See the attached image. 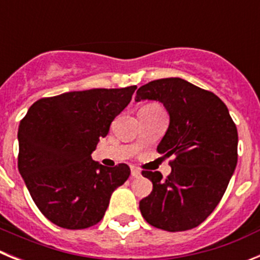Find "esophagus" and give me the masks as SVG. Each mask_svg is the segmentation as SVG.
Returning a JSON list of instances; mask_svg holds the SVG:
<instances>
[{
	"mask_svg": "<svg viewBox=\"0 0 260 260\" xmlns=\"http://www.w3.org/2000/svg\"><path fill=\"white\" fill-rule=\"evenodd\" d=\"M132 177L133 178H138V177H141V172L138 171L137 168H132Z\"/></svg>",
	"mask_w": 260,
	"mask_h": 260,
	"instance_id": "obj_1",
	"label": "esophagus"
}]
</instances>
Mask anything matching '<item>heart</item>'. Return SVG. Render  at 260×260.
Returning <instances> with one entry per match:
<instances>
[{
	"label": "heart",
	"mask_w": 260,
	"mask_h": 260,
	"mask_svg": "<svg viewBox=\"0 0 260 260\" xmlns=\"http://www.w3.org/2000/svg\"><path fill=\"white\" fill-rule=\"evenodd\" d=\"M153 107H155V105H153Z\"/></svg>",
	"instance_id": "b5f03b06"
}]
</instances>
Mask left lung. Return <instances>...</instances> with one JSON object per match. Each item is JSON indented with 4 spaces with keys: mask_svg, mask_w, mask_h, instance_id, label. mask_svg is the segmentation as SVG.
Returning a JSON list of instances; mask_svg holds the SVG:
<instances>
[{
    "mask_svg": "<svg viewBox=\"0 0 260 260\" xmlns=\"http://www.w3.org/2000/svg\"><path fill=\"white\" fill-rule=\"evenodd\" d=\"M142 100L167 109L169 126L157 152L176 158L167 180L160 172H142L153 187L139 210L155 228L189 231L212 213L228 187L237 165V127L215 93L181 78L144 84L135 96L137 103Z\"/></svg>",
    "mask_w": 260,
    "mask_h": 260,
    "instance_id": "8db88e82",
    "label": "left lung"
}]
</instances>
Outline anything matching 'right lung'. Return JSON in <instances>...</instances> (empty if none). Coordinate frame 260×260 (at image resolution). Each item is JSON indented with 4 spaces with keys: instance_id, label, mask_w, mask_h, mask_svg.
Listing matches in <instances>:
<instances>
[{
    "instance_id": "right-lung-1",
    "label": "right lung",
    "mask_w": 260,
    "mask_h": 260,
    "mask_svg": "<svg viewBox=\"0 0 260 260\" xmlns=\"http://www.w3.org/2000/svg\"><path fill=\"white\" fill-rule=\"evenodd\" d=\"M137 86L93 88L40 99L18 128V169L32 199L53 224L84 229L103 219L130 168H108L91 153L128 105Z\"/></svg>"
}]
</instances>
